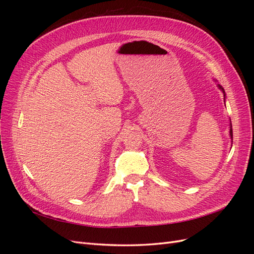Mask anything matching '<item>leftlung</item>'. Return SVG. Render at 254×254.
Wrapping results in <instances>:
<instances>
[{
  "instance_id": "8db88e82",
  "label": "left lung",
  "mask_w": 254,
  "mask_h": 254,
  "mask_svg": "<svg viewBox=\"0 0 254 254\" xmlns=\"http://www.w3.org/2000/svg\"><path fill=\"white\" fill-rule=\"evenodd\" d=\"M218 86V88L222 91V93H224V96H225V98H226V93H225V90H224V88H222L220 84H217ZM231 122V121H230ZM230 136H231V140H233V132H232V124L231 123H230Z\"/></svg>"
}]
</instances>
